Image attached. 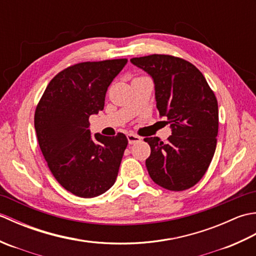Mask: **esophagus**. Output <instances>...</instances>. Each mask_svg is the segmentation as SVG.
I'll return each mask as SVG.
<instances>
[{
  "label": "esophagus",
  "instance_id": "esophagus-1",
  "mask_svg": "<svg viewBox=\"0 0 256 256\" xmlns=\"http://www.w3.org/2000/svg\"><path fill=\"white\" fill-rule=\"evenodd\" d=\"M140 138L138 135H135V134H128V144H135V143H138L140 142Z\"/></svg>",
  "mask_w": 256,
  "mask_h": 256
}]
</instances>
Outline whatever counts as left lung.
Masks as SVG:
<instances>
[{"instance_id": "8db88e82", "label": "left lung", "mask_w": 256, "mask_h": 256, "mask_svg": "<svg viewBox=\"0 0 256 256\" xmlns=\"http://www.w3.org/2000/svg\"><path fill=\"white\" fill-rule=\"evenodd\" d=\"M153 78L156 106L167 118V142L146 138L150 155L145 164L158 186L182 192L204 177L214 157L219 126L218 101L204 74L192 64L170 55L132 58Z\"/></svg>"}]
</instances>
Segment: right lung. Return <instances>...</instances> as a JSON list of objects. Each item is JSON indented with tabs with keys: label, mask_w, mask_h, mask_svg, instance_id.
<instances>
[{
	"label": "right lung",
	"mask_w": 256,
	"mask_h": 256,
	"mask_svg": "<svg viewBox=\"0 0 256 256\" xmlns=\"http://www.w3.org/2000/svg\"><path fill=\"white\" fill-rule=\"evenodd\" d=\"M128 59L76 64L48 84L35 111L42 153L56 180L72 194L94 198L118 177L128 138L92 136L89 118L104 108L106 94Z\"/></svg>",
	"instance_id": "1"
}]
</instances>
